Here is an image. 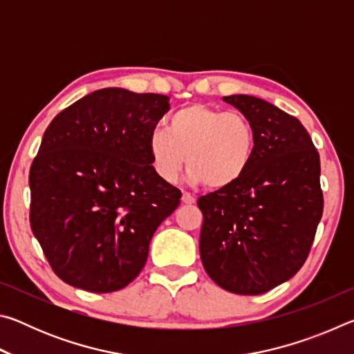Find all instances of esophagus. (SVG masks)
<instances>
[{
	"mask_svg": "<svg viewBox=\"0 0 354 354\" xmlns=\"http://www.w3.org/2000/svg\"><path fill=\"white\" fill-rule=\"evenodd\" d=\"M183 203H184V205H194V203H195V196L194 195H190L189 194V192H184V194H183Z\"/></svg>",
	"mask_w": 354,
	"mask_h": 354,
	"instance_id": "obj_1",
	"label": "esophagus"
}]
</instances>
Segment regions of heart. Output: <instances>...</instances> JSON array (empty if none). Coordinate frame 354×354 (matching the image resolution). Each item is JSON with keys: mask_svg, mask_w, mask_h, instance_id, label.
Returning a JSON list of instances; mask_svg holds the SVG:
<instances>
[{"mask_svg": "<svg viewBox=\"0 0 354 354\" xmlns=\"http://www.w3.org/2000/svg\"><path fill=\"white\" fill-rule=\"evenodd\" d=\"M167 129H154L148 139L153 170L167 183L176 181L187 159L195 183L227 189L253 162L256 131L242 112L192 103L173 113Z\"/></svg>", "mask_w": 354, "mask_h": 354, "instance_id": "1", "label": "heart"}]
</instances>
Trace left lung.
<instances>
[{"instance_id":"left-lung-1","label":"left lung","mask_w":354,"mask_h":354,"mask_svg":"<svg viewBox=\"0 0 354 354\" xmlns=\"http://www.w3.org/2000/svg\"><path fill=\"white\" fill-rule=\"evenodd\" d=\"M256 131V153L237 184L198 198L200 254L215 284L259 295L306 262L323 214L320 156L299 120L261 98H223Z\"/></svg>"}]
</instances>
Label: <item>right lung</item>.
<instances>
[{"label":"right lung","instance_id":"right-lung-1","mask_svg":"<svg viewBox=\"0 0 354 354\" xmlns=\"http://www.w3.org/2000/svg\"><path fill=\"white\" fill-rule=\"evenodd\" d=\"M169 100L100 88L48 124L29 170V223L64 283L107 293L142 272L154 231L181 198L148 153Z\"/></svg>","mask_w":354,"mask_h":354}]
</instances>
